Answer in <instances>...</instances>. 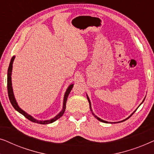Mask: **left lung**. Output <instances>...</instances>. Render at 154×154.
<instances>
[{
  "mask_svg": "<svg viewBox=\"0 0 154 154\" xmlns=\"http://www.w3.org/2000/svg\"><path fill=\"white\" fill-rule=\"evenodd\" d=\"M87 98H88V102H89V104H90V111H91V112H92V115H93V116H94V117H95V118H96V119L98 120V121H101V122H102V123H121V122H123V121H126V120H128V119H129V118H130V116H132V114H133V113H134V112H135V111H136V110H137V109H138V107H139V106H139L137 107V109H136V110H135V111H134V112H133V113H132V114L130 116H128V117L127 118V119H124V120H123V121H119V122H108V121H104V120H102V119H100V118H99V117H97V116H96L95 114H94V113H93V111H92V107H91V102H90V99H89V97H88V94H87ZM144 100H145V97H144V100H143V101H142V103H141V104H142V103H143V102H144ZM141 104H140V105H141Z\"/></svg>",
  "mask_w": 154,
  "mask_h": 154,
  "instance_id": "1",
  "label": "left lung"
}]
</instances>
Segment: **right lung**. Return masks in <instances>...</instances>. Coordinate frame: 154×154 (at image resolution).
Here are the masks:
<instances>
[{"mask_svg":"<svg viewBox=\"0 0 154 154\" xmlns=\"http://www.w3.org/2000/svg\"><path fill=\"white\" fill-rule=\"evenodd\" d=\"M15 57L13 56L10 60V65L9 67H8V97H9L10 101L11 102V104L12 105V106L14 107V109L16 111H17L19 113H20L21 114H22L27 119H29V121L33 122V123H36L38 124H43V125H46V124H50L54 122L57 120L60 119V117H62L63 114H64L65 109H66V100L67 98H68V96L69 93H70L71 90H72L73 84H71L69 86L68 88H67L66 92H65L64 96V101H63V106H62V111H60V113H58L56 116H54V118H52L51 119L49 120H46V121H39V120L35 119V118H33V116H31V115H29L26 112H25L24 110H22V109L19 106V105L17 102V101L15 100V97H14V92H13V89H12V78H11V75H12V64H13V62Z\"/></svg>","mask_w":154,"mask_h":154,"instance_id":"right-lung-1","label":"right lung"}]
</instances>
